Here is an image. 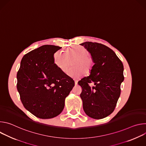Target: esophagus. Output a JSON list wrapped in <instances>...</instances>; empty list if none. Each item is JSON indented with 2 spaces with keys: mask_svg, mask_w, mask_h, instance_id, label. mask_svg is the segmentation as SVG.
Segmentation results:
<instances>
[{
  "mask_svg": "<svg viewBox=\"0 0 146 146\" xmlns=\"http://www.w3.org/2000/svg\"><path fill=\"white\" fill-rule=\"evenodd\" d=\"M77 82H78V81H77V80H74V83H75V85H77Z\"/></svg>",
  "mask_w": 146,
  "mask_h": 146,
  "instance_id": "obj_1",
  "label": "esophagus"
}]
</instances>
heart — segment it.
Masks as SVG:
<instances>
[{
	"mask_svg": "<svg viewBox=\"0 0 146 146\" xmlns=\"http://www.w3.org/2000/svg\"><path fill=\"white\" fill-rule=\"evenodd\" d=\"M74 68L70 69L68 74L74 78H78L86 73H88L93 66V59L87 54L86 48L81 46H74L67 48L65 52L60 51L54 54V62L62 72H66L70 64Z\"/></svg>",
	"mask_w": 146,
	"mask_h": 146,
	"instance_id": "b5f03b06",
	"label": "heart"
}]
</instances>
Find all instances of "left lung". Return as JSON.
<instances>
[{"instance_id":"left-lung-1","label":"left lung","mask_w":146,"mask_h":146,"mask_svg":"<svg viewBox=\"0 0 146 146\" xmlns=\"http://www.w3.org/2000/svg\"><path fill=\"white\" fill-rule=\"evenodd\" d=\"M91 54L94 63L90 75L78 82L82 91L80 97L86 114L94 119H102L111 114L121 94L124 80L123 66L115 53L108 47L90 41L82 43ZM94 82L91 88L89 83Z\"/></svg>"}]
</instances>
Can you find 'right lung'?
<instances>
[{
  "instance_id": "right-lung-1",
  "label": "right lung",
  "mask_w": 146,
  "mask_h": 146,
  "mask_svg": "<svg viewBox=\"0 0 146 146\" xmlns=\"http://www.w3.org/2000/svg\"><path fill=\"white\" fill-rule=\"evenodd\" d=\"M62 47L44 45L25 54L17 72V90L24 108L36 117L58 115L74 86V80L59 70L54 54Z\"/></svg>"
}]
</instances>
